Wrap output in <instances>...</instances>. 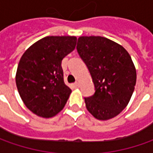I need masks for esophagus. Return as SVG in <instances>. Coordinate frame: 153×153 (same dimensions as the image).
Returning a JSON list of instances; mask_svg holds the SVG:
<instances>
[{"label": "esophagus", "mask_w": 153, "mask_h": 153, "mask_svg": "<svg viewBox=\"0 0 153 153\" xmlns=\"http://www.w3.org/2000/svg\"><path fill=\"white\" fill-rule=\"evenodd\" d=\"M73 85L75 88H79L80 84H79V82H75V83H74Z\"/></svg>", "instance_id": "34e87169"}]
</instances>
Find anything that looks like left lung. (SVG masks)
<instances>
[{"mask_svg": "<svg viewBox=\"0 0 153 153\" xmlns=\"http://www.w3.org/2000/svg\"><path fill=\"white\" fill-rule=\"evenodd\" d=\"M77 53L86 64L95 92L84 98L86 107L95 118L108 120L128 104L136 83V70L126 49L102 36H81Z\"/></svg>", "mask_w": 153, "mask_h": 153, "instance_id": "obj_1", "label": "left lung"}]
</instances>
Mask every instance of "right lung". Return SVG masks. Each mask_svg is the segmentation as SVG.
I'll use <instances>...</instances> for the list:
<instances>
[{
	"label": "right lung",
	"mask_w": 153,
	"mask_h": 153,
	"mask_svg": "<svg viewBox=\"0 0 153 153\" xmlns=\"http://www.w3.org/2000/svg\"><path fill=\"white\" fill-rule=\"evenodd\" d=\"M76 44V36H47L21 57L16 85L23 102L34 114L52 117L65 105L71 89L65 84L61 63Z\"/></svg>",
	"instance_id": "obj_1"
}]
</instances>
